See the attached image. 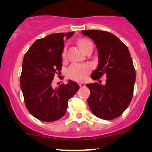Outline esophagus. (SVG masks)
Instances as JSON below:
<instances>
[{"mask_svg":"<svg viewBox=\"0 0 152 152\" xmlns=\"http://www.w3.org/2000/svg\"><path fill=\"white\" fill-rule=\"evenodd\" d=\"M79 86L80 87H84L85 86V84L84 83H79Z\"/></svg>","mask_w":152,"mask_h":152,"instance_id":"1","label":"esophagus"}]
</instances>
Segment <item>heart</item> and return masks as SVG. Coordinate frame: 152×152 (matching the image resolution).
<instances>
[{"label":"heart","instance_id":"heart-1","mask_svg":"<svg viewBox=\"0 0 152 152\" xmlns=\"http://www.w3.org/2000/svg\"><path fill=\"white\" fill-rule=\"evenodd\" d=\"M78 44L82 48L83 51L86 52V49L88 48V45L91 44V42L88 39L82 38L78 40ZM66 48H64L62 51L61 57L63 59H65L66 56ZM91 68L88 64H73L70 66L67 70V74L68 77L72 80L77 81V82H82L84 81L87 77V75L90 72Z\"/></svg>","mask_w":152,"mask_h":152}]
</instances>
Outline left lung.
Returning a JSON list of instances; mask_svg holds the SVG:
<instances>
[{"label": "left lung", "instance_id": "left-lung-1", "mask_svg": "<svg viewBox=\"0 0 152 152\" xmlns=\"http://www.w3.org/2000/svg\"><path fill=\"white\" fill-rule=\"evenodd\" d=\"M96 44L99 56L97 69L91 78L98 80L105 75L104 85L99 83L88 84L90 90L89 108L97 118L113 120L119 117L129 107L134 94L136 81L135 70L126 45L111 33L102 30H83Z\"/></svg>", "mask_w": 152, "mask_h": 152}]
</instances>
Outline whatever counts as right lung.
<instances>
[{
  "mask_svg": "<svg viewBox=\"0 0 152 152\" xmlns=\"http://www.w3.org/2000/svg\"><path fill=\"white\" fill-rule=\"evenodd\" d=\"M73 34L55 33L37 39L24 55L20 88L29 112L41 121L53 122L63 117L68 101L80 88L70 80L56 88L51 84L55 75H59L61 69L64 39Z\"/></svg>",
  "mask_w": 152,
  "mask_h": 152,
  "instance_id": "1",
  "label": "right lung"
}]
</instances>
